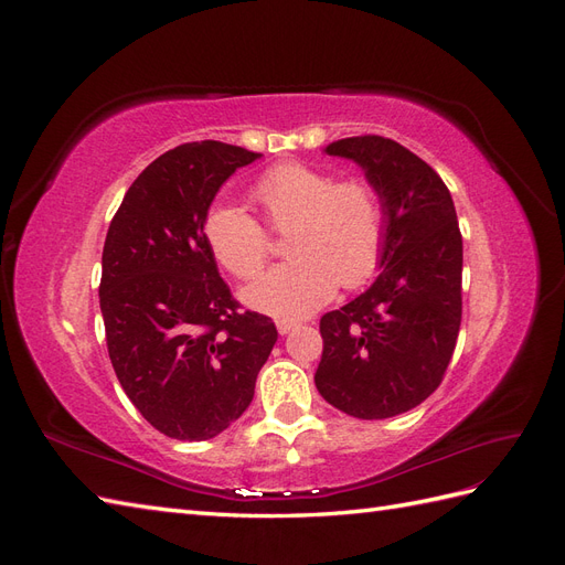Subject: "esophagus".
Listing matches in <instances>:
<instances>
[{
	"mask_svg": "<svg viewBox=\"0 0 565 565\" xmlns=\"http://www.w3.org/2000/svg\"><path fill=\"white\" fill-rule=\"evenodd\" d=\"M276 324H278V332L280 334H289V332L297 328V322H292V320H278Z\"/></svg>",
	"mask_w": 565,
	"mask_h": 565,
	"instance_id": "esophagus-1",
	"label": "esophagus"
}]
</instances>
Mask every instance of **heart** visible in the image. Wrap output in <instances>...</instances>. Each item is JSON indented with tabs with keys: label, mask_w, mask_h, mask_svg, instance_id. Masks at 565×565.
I'll return each mask as SVG.
<instances>
[{
	"label": "heart",
	"mask_w": 565,
	"mask_h": 565,
	"mask_svg": "<svg viewBox=\"0 0 565 565\" xmlns=\"http://www.w3.org/2000/svg\"><path fill=\"white\" fill-rule=\"evenodd\" d=\"M270 231L287 234V264L243 289L249 309L299 320L344 287L365 285L380 268L386 245V210L377 188L365 179L337 181L332 172L306 162H280L252 183ZM204 241L214 259L235 278L259 276L270 235L235 204H214L204 214Z\"/></svg>",
	"instance_id": "b5f03b06"
}]
</instances>
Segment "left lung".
<instances>
[{"label": "left lung", "mask_w": 565, "mask_h": 565, "mask_svg": "<svg viewBox=\"0 0 565 565\" xmlns=\"http://www.w3.org/2000/svg\"><path fill=\"white\" fill-rule=\"evenodd\" d=\"M365 169L386 210L382 273L367 292L320 318V396L358 419L417 407L440 386L461 322V233L448 185L377 134L324 148Z\"/></svg>", "instance_id": "obj_1"}]
</instances>
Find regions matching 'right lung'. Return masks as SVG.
<instances>
[{
	"label": "right lung",
	"mask_w": 565,
	"mask_h": 565,
	"mask_svg": "<svg viewBox=\"0 0 565 565\" xmlns=\"http://www.w3.org/2000/svg\"><path fill=\"white\" fill-rule=\"evenodd\" d=\"M221 141L183 143L136 177L104 245L100 313L119 384L156 429L207 440L241 417L278 330L243 311L204 241V214L237 167Z\"/></svg>",
	"instance_id": "obj_1"
}]
</instances>
